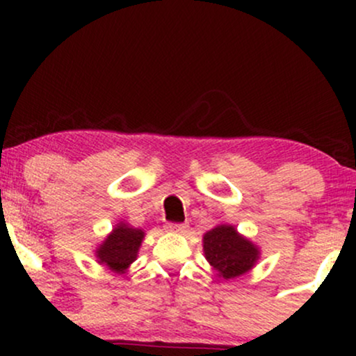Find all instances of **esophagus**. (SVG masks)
Returning a JSON list of instances; mask_svg holds the SVG:
<instances>
[{"mask_svg":"<svg viewBox=\"0 0 356 356\" xmlns=\"http://www.w3.org/2000/svg\"><path fill=\"white\" fill-rule=\"evenodd\" d=\"M187 224H167L165 229L170 232H186L187 231Z\"/></svg>","mask_w":356,"mask_h":356,"instance_id":"1","label":"esophagus"}]
</instances>
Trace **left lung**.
<instances>
[{"instance_id": "1", "label": "left lung", "mask_w": 356, "mask_h": 356, "mask_svg": "<svg viewBox=\"0 0 356 356\" xmlns=\"http://www.w3.org/2000/svg\"><path fill=\"white\" fill-rule=\"evenodd\" d=\"M204 254L222 280L243 276L259 259V248L241 236L231 224H220L202 238Z\"/></svg>"}]
</instances>
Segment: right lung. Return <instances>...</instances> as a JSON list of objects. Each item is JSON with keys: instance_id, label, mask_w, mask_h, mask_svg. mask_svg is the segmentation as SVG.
I'll use <instances>...</instances> for the list:
<instances>
[{"instance_id": "right-lung-1", "label": "right lung", "mask_w": 356, "mask_h": 356, "mask_svg": "<svg viewBox=\"0 0 356 356\" xmlns=\"http://www.w3.org/2000/svg\"><path fill=\"white\" fill-rule=\"evenodd\" d=\"M145 232L120 220L104 243L95 249L97 261L117 275H124L127 268L137 259L138 249Z\"/></svg>"}]
</instances>
